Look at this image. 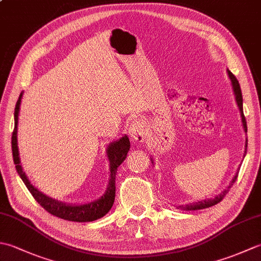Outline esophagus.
<instances>
[{
    "label": "esophagus",
    "instance_id": "obj_1",
    "mask_svg": "<svg viewBox=\"0 0 261 261\" xmlns=\"http://www.w3.org/2000/svg\"><path fill=\"white\" fill-rule=\"evenodd\" d=\"M129 135L131 136L132 139L137 142L145 141L147 135V127L142 120L136 119L131 122V124L129 126Z\"/></svg>",
    "mask_w": 261,
    "mask_h": 261
}]
</instances>
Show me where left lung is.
I'll return each instance as SVG.
<instances>
[{
  "label": "left lung",
  "instance_id": "left-lung-1",
  "mask_svg": "<svg viewBox=\"0 0 261 261\" xmlns=\"http://www.w3.org/2000/svg\"><path fill=\"white\" fill-rule=\"evenodd\" d=\"M226 73L229 75V79L231 81V84H232V88H233V93H234V97H236V102L238 104V108H239L240 111V114H241V120H242V125H243V130L247 134V121L245 115H243V107H242V93H241V88L239 85V82L236 79V76L231 73L229 69H226ZM247 146H248V140H246V149H245V154H243V157L246 156L247 153ZM151 163L153 164V160L151 158ZM238 173L239 171H237L236 175L233 178H232L231 182L229 184L228 188L224 190L222 193L219 194V195H215L213 198H206V199H201V201H197V202H193V203H188L186 205H180L178 206V208L180 210H185V211H195V210H202V208H206V207H211L213 206V205L218 204L219 202H221L223 199V197L226 195V193L229 192V190L231 188V186L233 185V182L237 180V177H238Z\"/></svg>",
  "mask_w": 261,
  "mask_h": 261
}]
</instances>
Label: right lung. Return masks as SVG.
<instances>
[{
    "label": "right lung",
    "instance_id": "add662e5",
    "mask_svg": "<svg viewBox=\"0 0 261 261\" xmlns=\"http://www.w3.org/2000/svg\"><path fill=\"white\" fill-rule=\"evenodd\" d=\"M23 93L20 94L18 102H16L14 109V130L12 134V154L13 162L15 165V169L18 171L21 179L23 180L24 185L31 193V195L35 197L36 201L45 208L47 212L57 216V218L74 221V222H91L97 219H101L107 214L111 207L113 206L115 198V176L116 170L119 166L124 162L126 158L127 151L130 149V141L126 135L121 137L119 140L110 142L107 148V156L110 163V178L107 191L103 195L92 201L90 203L84 204H67L60 202L58 199H55L47 196L31 184V181L28 178L25 173L22 169L21 160L19 156V147H18V121L20 113V105Z\"/></svg>",
    "mask_w": 261,
    "mask_h": 261
}]
</instances>
